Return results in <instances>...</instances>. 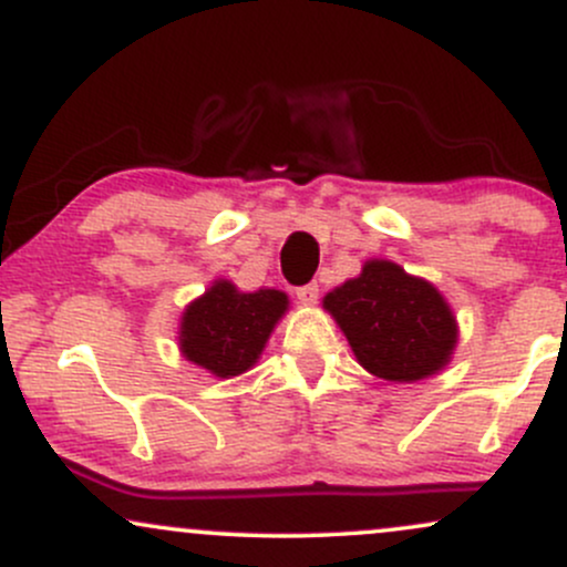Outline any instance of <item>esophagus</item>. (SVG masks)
<instances>
[{"label": "esophagus", "mask_w": 567, "mask_h": 567, "mask_svg": "<svg viewBox=\"0 0 567 567\" xmlns=\"http://www.w3.org/2000/svg\"><path fill=\"white\" fill-rule=\"evenodd\" d=\"M297 300L305 305H313L318 300V284H305L297 289Z\"/></svg>", "instance_id": "1"}]
</instances>
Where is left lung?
Here are the masks:
<instances>
[{
  "mask_svg": "<svg viewBox=\"0 0 567 567\" xmlns=\"http://www.w3.org/2000/svg\"><path fill=\"white\" fill-rule=\"evenodd\" d=\"M359 364L383 380L412 383L434 374L455 348V318L431 284L372 259L359 278L323 297Z\"/></svg>",
  "mask_w": 567,
  "mask_h": 567,
  "instance_id": "1",
  "label": "left lung"
}]
</instances>
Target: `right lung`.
Returning a JSON list of instances; mask_svg holds the SVG:
<instances>
[{"mask_svg": "<svg viewBox=\"0 0 567 567\" xmlns=\"http://www.w3.org/2000/svg\"><path fill=\"white\" fill-rule=\"evenodd\" d=\"M286 305L284 291L244 295L230 281H216L182 318V351L216 378H235L259 359Z\"/></svg>", "mask_w": 567, "mask_h": 567, "instance_id": "right-lung-1", "label": "right lung"}]
</instances>
